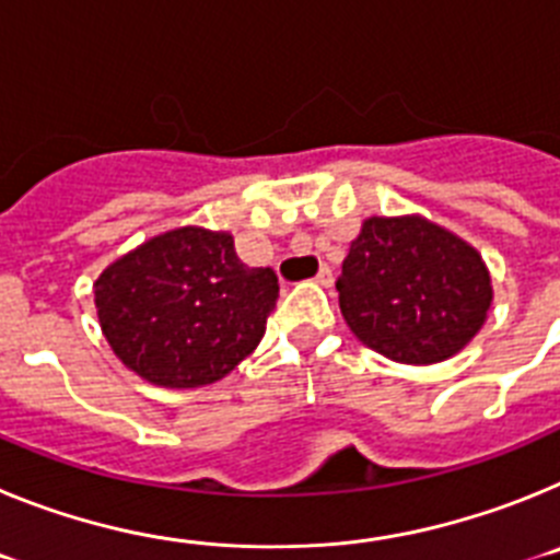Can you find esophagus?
<instances>
[{"label": "esophagus", "mask_w": 560, "mask_h": 560, "mask_svg": "<svg viewBox=\"0 0 560 560\" xmlns=\"http://www.w3.org/2000/svg\"><path fill=\"white\" fill-rule=\"evenodd\" d=\"M314 283H316V285H323V289H328V285L334 283V275H330L328 266H323V269H319V275L314 277Z\"/></svg>", "instance_id": "obj_1"}]
</instances>
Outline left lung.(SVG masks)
I'll list each match as a JSON object with an SVG mask.
<instances>
[{"label": "left lung", "instance_id": "1", "mask_svg": "<svg viewBox=\"0 0 560 560\" xmlns=\"http://www.w3.org/2000/svg\"><path fill=\"white\" fill-rule=\"evenodd\" d=\"M336 291L355 339L398 364L457 355L493 303L482 255L418 212L361 221Z\"/></svg>", "mask_w": 560, "mask_h": 560}]
</instances>
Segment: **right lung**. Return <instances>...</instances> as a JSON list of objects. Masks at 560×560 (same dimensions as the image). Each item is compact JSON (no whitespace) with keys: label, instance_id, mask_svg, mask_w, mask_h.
Wrapping results in <instances>:
<instances>
[{"label":"right lung","instance_id":"obj_1","mask_svg":"<svg viewBox=\"0 0 560 560\" xmlns=\"http://www.w3.org/2000/svg\"><path fill=\"white\" fill-rule=\"evenodd\" d=\"M277 275L249 269L230 232L179 226L103 269L95 308L108 348L148 384H215L260 345Z\"/></svg>","mask_w":560,"mask_h":560}]
</instances>
